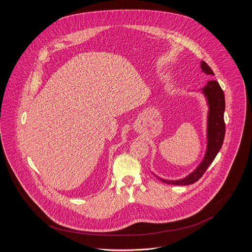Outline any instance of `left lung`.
Wrapping results in <instances>:
<instances>
[{"mask_svg":"<svg viewBox=\"0 0 252 252\" xmlns=\"http://www.w3.org/2000/svg\"><path fill=\"white\" fill-rule=\"evenodd\" d=\"M202 71L211 75H215L210 66L202 61L201 62ZM202 92L207 98L209 105L208 113V144L206 155L201 162V164L188 175L186 178L180 180H160L169 184L176 185H188L200 180L210 165L213 163L215 158L219 152L225 136V122H224V110H225V98L223 90L221 89L219 83L216 80L208 81L207 85L202 88Z\"/></svg>","mask_w":252,"mask_h":252,"instance_id":"1","label":"left lung"}]
</instances>
